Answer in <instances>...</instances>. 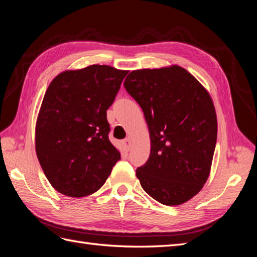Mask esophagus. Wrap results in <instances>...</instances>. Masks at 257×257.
<instances>
[{
    "instance_id": "1",
    "label": "esophagus",
    "mask_w": 257,
    "mask_h": 257,
    "mask_svg": "<svg viewBox=\"0 0 257 257\" xmlns=\"http://www.w3.org/2000/svg\"><path fill=\"white\" fill-rule=\"evenodd\" d=\"M121 145H122V148L124 151H129L130 148H132V140H130L129 138L124 139L121 141Z\"/></svg>"
}]
</instances>
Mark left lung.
I'll return each instance as SVG.
<instances>
[{
	"label": "left lung",
	"mask_w": 257,
	"mask_h": 257,
	"mask_svg": "<svg viewBox=\"0 0 257 257\" xmlns=\"http://www.w3.org/2000/svg\"><path fill=\"white\" fill-rule=\"evenodd\" d=\"M123 85L149 128V159L136 170L141 187L165 205L185 203L211 172L217 120L209 91L178 65L133 70Z\"/></svg>",
	"instance_id": "8db88e82"
}]
</instances>
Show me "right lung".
<instances>
[{
  "mask_svg": "<svg viewBox=\"0 0 257 257\" xmlns=\"http://www.w3.org/2000/svg\"><path fill=\"white\" fill-rule=\"evenodd\" d=\"M128 70L108 65L68 69L54 78L35 127L37 159L52 187L83 198L99 190L120 152L108 139L107 109Z\"/></svg>",
  "mask_w": 257,
  "mask_h": 257,
  "instance_id": "1",
  "label": "right lung"
}]
</instances>
